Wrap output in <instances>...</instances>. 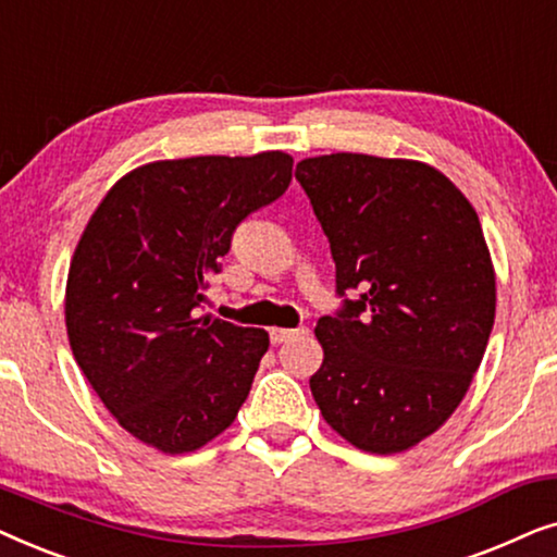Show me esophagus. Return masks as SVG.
<instances>
[{
	"instance_id": "esophagus-1",
	"label": "esophagus",
	"mask_w": 557,
	"mask_h": 557,
	"mask_svg": "<svg viewBox=\"0 0 557 557\" xmlns=\"http://www.w3.org/2000/svg\"><path fill=\"white\" fill-rule=\"evenodd\" d=\"M307 332H309L307 326H299V330H281V326H276V330H271V342L273 345H284V342L301 337V334H307Z\"/></svg>"
}]
</instances>
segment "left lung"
I'll return each instance as SVG.
<instances>
[{
    "label": "left lung",
    "mask_w": 557,
    "mask_h": 557,
    "mask_svg": "<svg viewBox=\"0 0 557 557\" xmlns=\"http://www.w3.org/2000/svg\"><path fill=\"white\" fill-rule=\"evenodd\" d=\"M296 180L330 238L337 294L317 322L309 380L324 421L370 454H398L444 425L482 364L497 309L476 210L416 159L324 154Z\"/></svg>",
    "instance_id": "1"
}]
</instances>
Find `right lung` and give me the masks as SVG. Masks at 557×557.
<instances>
[{"instance_id": "1", "label": "right lung", "mask_w": 557, "mask_h": 557, "mask_svg": "<svg viewBox=\"0 0 557 557\" xmlns=\"http://www.w3.org/2000/svg\"><path fill=\"white\" fill-rule=\"evenodd\" d=\"M292 166L286 151L162 159L124 174L90 215L67 271V339L141 444L197 451L246 403L269 332L195 309L235 227L286 193Z\"/></svg>"}]
</instances>
